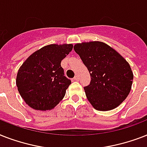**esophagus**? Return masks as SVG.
Here are the masks:
<instances>
[{
	"label": "esophagus",
	"mask_w": 147,
	"mask_h": 147,
	"mask_svg": "<svg viewBox=\"0 0 147 147\" xmlns=\"http://www.w3.org/2000/svg\"><path fill=\"white\" fill-rule=\"evenodd\" d=\"M74 80H75V81H78V80H79V76H75V78H74Z\"/></svg>",
	"instance_id": "esophagus-1"
}]
</instances>
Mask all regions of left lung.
<instances>
[{"instance_id":"left-lung-1","label":"left lung","mask_w":147,"mask_h":147,"mask_svg":"<svg viewBox=\"0 0 147 147\" xmlns=\"http://www.w3.org/2000/svg\"><path fill=\"white\" fill-rule=\"evenodd\" d=\"M74 49L90 72L91 82L84 90L91 105L100 111L118 107L131 90L134 74L129 63L103 42L76 43Z\"/></svg>"}]
</instances>
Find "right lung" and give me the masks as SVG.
Instances as JSON below:
<instances>
[{
	"mask_svg": "<svg viewBox=\"0 0 147 147\" xmlns=\"http://www.w3.org/2000/svg\"><path fill=\"white\" fill-rule=\"evenodd\" d=\"M72 44H50L31 54L20 67L16 85L21 98L33 109L52 110L63 99L71 80L61 62Z\"/></svg>",
	"mask_w": 147,
	"mask_h": 147,
	"instance_id": "add662e5",
	"label": "right lung"
}]
</instances>
